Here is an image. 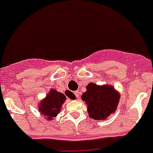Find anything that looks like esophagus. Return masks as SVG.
<instances>
[{"instance_id":"esophagus-1","label":"esophagus","mask_w":153,"mask_h":153,"mask_svg":"<svg viewBox=\"0 0 153 153\" xmlns=\"http://www.w3.org/2000/svg\"><path fill=\"white\" fill-rule=\"evenodd\" d=\"M74 95L76 96L77 98H79V97H80V94H79V91H74Z\"/></svg>"}]
</instances>
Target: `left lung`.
<instances>
[{
  "mask_svg": "<svg viewBox=\"0 0 153 153\" xmlns=\"http://www.w3.org/2000/svg\"><path fill=\"white\" fill-rule=\"evenodd\" d=\"M120 94L111 86L90 83L82 99L85 101L89 116L94 120H104L116 111Z\"/></svg>",
  "mask_w": 153,
  "mask_h": 153,
  "instance_id": "8db88e82",
  "label": "left lung"
}]
</instances>
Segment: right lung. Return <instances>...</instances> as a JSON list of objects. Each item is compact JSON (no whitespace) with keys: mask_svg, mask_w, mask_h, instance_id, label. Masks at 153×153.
Instances as JSON below:
<instances>
[{"mask_svg":"<svg viewBox=\"0 0 153 153\" xmlns=\"http://www.w3.org/2000/svg\"><path fill=\"white\" fill-rule=\"evenodd\" d=\"M67 96L71 99L75 98L74 94L69 91H66L65 94H63L59 93L55 90H51L46 98L39 105V112H41L42 115H44L48 120H51L59 113L62 104L66 100Z\"/></svg>","mask_w":153,"mask_h":153,"instance_id":"1","label":"right lung"}]
</instances>
